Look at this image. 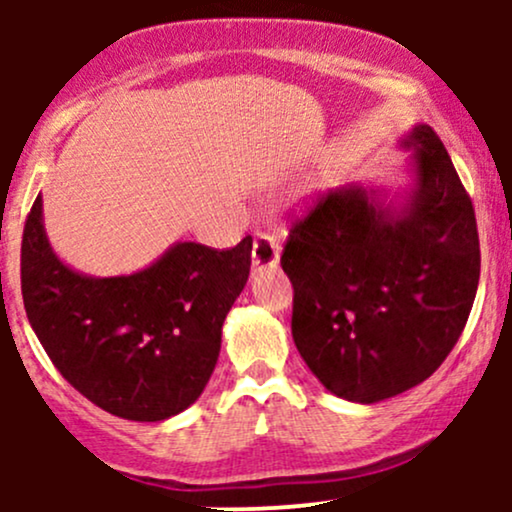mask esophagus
<instances>
[{"mask_svg": "<svg viewBox=\"0 0 512 512\" xmlns=\"http://www.w3.org/2000/svg\"><path fill=\"white\" fill-rule=\"evenodd\" d=\"M279 264V243L269 233H257L252 243V267L267 269Z\"/></svg>", "mask_w": 512, "mask_h": 512, "instance_id": "obj_1", "label": "esophagus"}]
</instances>
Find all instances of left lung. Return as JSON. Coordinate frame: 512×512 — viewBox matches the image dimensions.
Instances as JSON below:
<instances>
[{"label":"left lung","instance_id":"8db88e82","mask_svg":"<svg viewBox=\"0 0 512 512\" xmlns=\"http://www.w3.org/2000/svg\"><path fill=\"white\" fill-rule=\"evenodd\" d=\"M402 144L416 173L402 207L361 185L330 190L291 223L281 255L298 354L332 395L358 404L431 378L479 286L477 219L448 151L428 125Z\"/></svg>","mask_w":512,"mask_h":512}]
</instances>
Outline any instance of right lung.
Returning <instances> with one entry per match:
<instances>
[{"instance_id":"right-lung-1","label":"right lung","mask_w":512,"mask_h":512,"mask_svg":"<svg viewBox=\"0 0 512 512\" xmlns=\"http://www.w3.org/2000/svg\"><path fill=\"white\" fill-rule=\"evenodd\" d=\"M250 252V236L231 250L178 243L142 272L93 279L52 252L38 195L21 240L23 305L74 390L120 419L163 421L207 387Z\"/></svg>"}]
</instances>
